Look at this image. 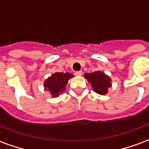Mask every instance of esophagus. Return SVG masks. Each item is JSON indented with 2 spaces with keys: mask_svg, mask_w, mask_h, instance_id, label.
Wrapping results in <instances>:
<instances>
[{
  "mask_svg": "<svg viewBox=\"0 0 149 149\" xmlns=\"http://www.w3.org/2000/svg\"><path fill=\"white\" fill-rule=\"evenodd\" d=\"M82 73H83V72H82V71H77V72H76L74 74H75V76L80 77V76H81V75H82Z\"/></svg>",
  "mask_w": 149,
  "mask_h": 149,
  "instance_id": "34e87169",
  "label": "esophagus"
}]
</instances>
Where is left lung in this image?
<instances>
[{
	"mask_svg": "<svg viewBox=\"0 0 149 149\" xmlns=\"http://www.w3.org/2000/svg\"><path fill=\"white\" fill-rule=\"evenodd\" d=\"M84 77L89 82L95 93L100 95H105L109 88L112 87L111 78L101 71H96L92 73H85Z\"/></svg>",
	"mask_w": 149,
	"mask_h": 149,
	"instance_id": "1",
	"label": "left lung"
}]
</instances>
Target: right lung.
I'll list each match as a JSON object with an SVG mask.
<instances>
[{"instance_id":"obj_1","label":"right lung","mask_w":149,"mask_h":149,"mask_svg":"<svg viewBox=\"0 0 149 149\" xmlns=\"http://www.w3.org/2000/svg\"><path fill=\"white\" fill-rule=\"evenodd\" d=\"M74 76L69 72H55L46 79L44 82V88L52 95V97H57L66 88L68 80Z\"/></svg>"}]
</instances>
